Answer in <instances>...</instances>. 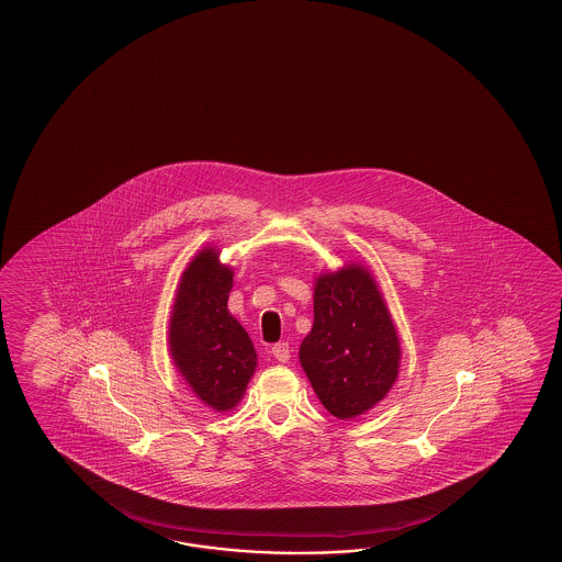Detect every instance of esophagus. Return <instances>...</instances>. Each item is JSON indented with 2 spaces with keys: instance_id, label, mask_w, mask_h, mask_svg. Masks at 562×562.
Instances as JSON below:
<instances>
[{
  "instance_id": "esophagus-1",
  "label": "esophagus",
  "mask_w": 562,
  "mask_h": 562,
  "mask_svg": "<svg viewBox=\"0 0 562 562\" xmlns=\"http://www.w3.org/2000/svg\"><path fill=\"white\" fill-rule=\"evenodd\" d=\"M271 356L277 359V361H281V363H285L291 358V349H289V344H276L273 349H271Z\"/></svg>"
}]
</instances>
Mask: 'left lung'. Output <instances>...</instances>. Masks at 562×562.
<instances>
[{
  "mask_svg": "<svg viewBox=\"0 0 562 562\" xmlns=\"http://www.w3.org/2000/svg\"><path fill=\"white\" fill-rule=\"evenodd\" d=\"M402 347L392 315L366 267L346 265L315 279L313 327L299 361L325 409L358 418L397 380Z\"/></svg>",
  "mask_w": 562,
  "mask_h": 562,
  "instance_id": "8db88e82",
  "label": "left lung"
}]
</instances>
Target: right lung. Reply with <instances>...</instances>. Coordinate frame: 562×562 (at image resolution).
<instances>
[{"label":"right lung","mask_w":562,"mask_h":562,"mask_svg":"<svg viewBox=\"0 0 562 562\" xmlns=\"http://www.w3.org/2000/svg\"><path fill=\"white\" fill-rule=\"evenodd\" d=\"M231 286L233 269L206 247L180 277L168 329L177 370L216 412L239 404L257 368L251 337L227 310Z\"/></svg>","instance_id":"1"}]
</instances>
